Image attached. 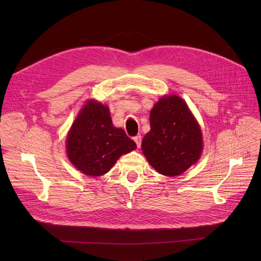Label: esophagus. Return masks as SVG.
<instances>
[{
  "mask_svg": "<svg viewBox=\"0 0 261 261\" xmlns=\"http://www.w3.org/2000/svg\"><path fill=\"white\" fill-rule=\"evenodd\" d=\"M134 140H135L137 147H140V145H141V136L140 135L135 136V137H134Z\"/></svg>",
  "mask_w": 261,
  "mask_h": 261,
  "instance_id": "obj_1",
  "label": "esophagus"
}]
</instances>
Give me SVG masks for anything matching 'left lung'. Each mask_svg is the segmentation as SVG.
<instances>
[{"mask_svg": "<svg viewBox=\"0 0 261 261\" xmlns=\"http://www.w3.org/2000/svg\"><path fill=\"white\" fill-rule=\"evenodd\" d=\"M150 130L141 148L148 162L167 176H176L198 161L202 150L201 130L185 101L163 97L150 112Z\"/></svg>", "mask_w": 261, "mask_h": 261, "instance_id": "obj_1", "label": "left lung"}]
</instances>
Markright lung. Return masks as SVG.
<instances>
[{
  "instance_id": "add662e5",
  "label": "right lung",
  "mask_w": 261,
  "mask_h": 261,
  "mask_svg": "<svg viewBox=\"0 0 261 261\" xmlns=\"http://www.w3.org/2000/svg\"><path fill=\"white\" fill-rule=\"evenodd\" d=\"M136 147L122 128L114 127L109 108L94 101L87 102L67 135L69 161L90 176L103 175Z\"/></svg>"
}]
</instances>
